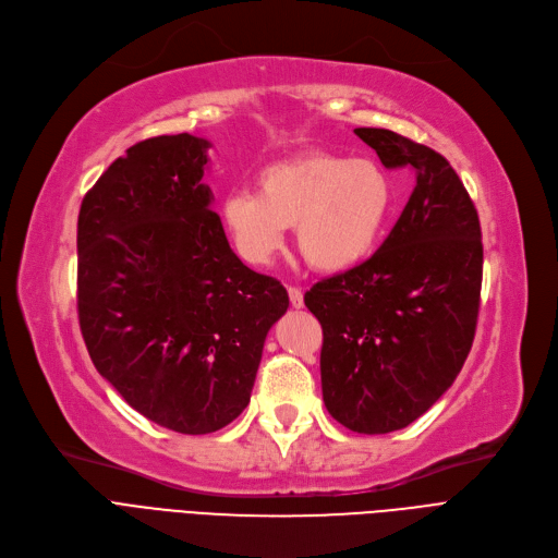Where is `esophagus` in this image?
<instances>
[{
	"label": "esophagus",
	"mask_w": 558,
	"mask_h": 558,
	"mask_svg": "<svg viewBox=\"0 0 558 558\" xmlns=\"http://www.w3.org/2000/svg\"><path fill=\"white\" fill-rule=\"evenodd\" d=\"M289 303H292V307H303V292L299 287H289Z\"/></svg>",
	"instance_id": "1"
}]
</instances>
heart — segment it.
<instances>
[{
	"label": "heart",
	"mask_w": 558,
	"mask_h": 558,
	"mask_svg": "<svg viewBox=\"0 0 558 558\" xmlns=\"http://www.w3.org/2000/svg\"><path fill=\"white\" fill-rule=\"evenodd\" d=\"M257 193L230 191L221 223L236 255L264 266L278 253L287 228L310 266L342 274L365 259L395 205V184L374 159L310 150L264 166Z\"/></svg>",
	"instance_id": "1"
}]
</instances>
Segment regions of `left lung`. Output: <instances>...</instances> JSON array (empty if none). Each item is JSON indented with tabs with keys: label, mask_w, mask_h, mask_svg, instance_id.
<instances>
[{
	"label": "left lung",
	"mask_w": 558,
	"mask_h": 558,
	"mask_svg": "<svg viewBox=\"0 0 558 558\" xmlns=\"http://www.w3.org/2000/svg\"><path fill=\"white\" fill-rule=\"evenodd\" d=\"M385 168L410 166L415 189L383 246L305 294L324 330L328 413L355 433H392L422 417L463 369L474 342L483 244L468 189L426 145L353 130Z\"/></svg>",
	"instance_id": "obj_1"
}]
</instances>
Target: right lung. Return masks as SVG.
<instances>
[{"label": "right lung", "instance_id": "obj_1", "mask_svg": "<svg viewBox=\"0 0 558 558\" xmlns=\"http://www.w3.org/2000/svg\"><path fill=\"white\" fill-rule=\"evenodd\" d=\"M209 141L145 138L86 193L77 312L95 369L136 413L186 435L251 401L287 289L241 262L203 184Z\"/></svg>", "mask_w": 558, "mask_h": 558}]
</instances>
